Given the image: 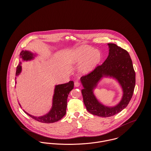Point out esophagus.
Masks as SVG:
<instances>
[{"mask_svg": "<svg viewBox=\"0 0 151 151\" xmlns=\"http://www.w3.org/2000/svg\"><path fill=\"white\" fill-rule=\"evenodd\" d=\"M74 86H76V87H78V86H80V83L79 82H78V81H76L75 83H74Z\"/></svg>", "mask_w": 151, "mask_h": 151, "instance_id": "34e87169", "label": "esophagus"}]
</instances>
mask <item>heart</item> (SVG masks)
Returning a JSON list of instances; mask_svg holds the SVG:
<instances>
[{"label":"heart","mask_w":151,"mask_h":151,"mask_svg":"<svg viewBox=\"0 0 151 151\" xmlns=\"http://www.w3.org/2000/svg\"><path fill=\"white\" fill-rule=\"evenodd\" d=\"M102 59L100 51L88 46H81L76 49L71 58L73 63L81 62L80 71L83 73H87L92 71L98 65Z\"/></svg>","instance_id":"heart-1"}]
</instances>
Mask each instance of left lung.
I'll use <instances>...</instances> for the list:
<instances>
[{
	"mask_svg": "<svg viewBox=\"0 0 151 151\" xmlns=\"http://www.w3.org/2000/svg\"><path fill=\"white\" fill-rule=\"evenodd\" d=\"M108 45L109 53L106 60L81 78L84 87L81 92L86 110L93 115L103 117L114 116L126 108L131 99L135 85V73L129 52L114 43H108ZM104 76L116 79L123 89L121 101L113 107L101 104L93 93V88Z\"/></svg>",
	"mask_w": 151,
	"mask_h": 151,
	"instance_id": "1",
	"label": "left lung"
}]
</instances>
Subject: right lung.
<instances>
[{"label":"right lung","instance_id":"add662e5","mask_svg":"<svg viewBox=\"0 0 151 151\" xmlns=\"http://www.w3.org/2000/svg\"><path fill=\"white\" fill-rule=\"evenodd\" d=\"M20 58L23 60H29L34 58V55L27 50H22L20 53ZM21 63L17 67L16 76H17L22 71ZM74 88V82L73 81H69L68 83L58 85L55 86V93L53 97L52 108L50 111L42 116L35 117L32 116L24 110V111L30 116L33 119L43 123H52L60 120L66 113L67 100L70 92ZM21 107V105L19 104Z\"/></svg>","mask_w":151,"mask_h":151}]
</instances>
